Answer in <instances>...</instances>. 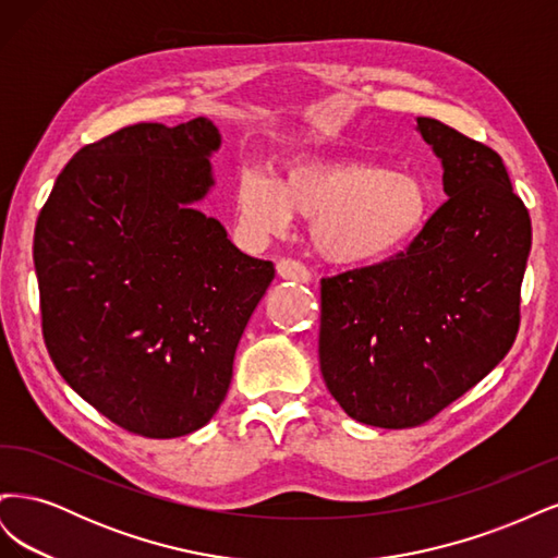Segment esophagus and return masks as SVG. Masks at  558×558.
I'll use <instances>...</instances> for the list:
<instances>
[{
	"mask_svg": "<svg viewBox=\"0 0 558 558\" xmlns=\"http://www.w3.org/2000/svg\"><path fill=\"white\" fill-rule=\"evenodd\" d=\"M277 275L286 281H298V283H307L312 279L310 269L293 258H281L277 263Z\"/></svg>",
	"mask_w": 558,
	"mask_h": 558,
	"instance_id": "1",
	"label": "esophagus"
}]
</instances>
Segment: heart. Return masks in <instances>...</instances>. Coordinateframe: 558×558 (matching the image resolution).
<instances>
[{
  "mask_svg": "<svg viewBox=\"0 0 558 558\" xmlns=\"http://www.w3.org/2000/svg\"><path fill=\"white\" fill-rule=\"evenodd\" d=\"M242 226L279 234L293 214L312 218V240L332 263H369L408 246L433 214L426 183L373 162L316 158L293 162L279 181L246 172L238 185Z\"/></svg>",
  "mask_w": 558,
  "mask_h": 558,
  "instance_id": "obj_1",
  "label": "heart"
}]
</instances>
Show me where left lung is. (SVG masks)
Listing matches in <instances>:
<instances>
[{
    "label": "left lung",
    "instance_id": "1",
    "mask_svg": "<svg viewBox=\"0 0 558 558\" xmlns=\"http://www.w3.org/2000/svg\"><path fill=\"white\" fill-rule=\"evenodd\" d=\"M416 123L449 199L404 251L320 279L328 391L351 418L396 430L428 424L512 349L531 251L529 209L496 150Z\"/></svg>",
    "mask_w": 558,
    "mask_h": 558
}]
</instances>
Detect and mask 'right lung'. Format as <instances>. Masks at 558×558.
<instances>
[{"mask_svg":"<svg viewBox=\"0 0 558 558\" xmlns=\"http://www.w3.org/2000/svg\"><path fill=\"white\" fill-rule=\"evenodd\" d=\"M221 134L137 123L83 146L37 218L41 330L62 379L116 426L167 440L221 408L272 260L193 209Z\"/></svg>","mask_w":558,"mask_h":558,"instance_id":"1","label":"right lung"}]
</instances>
